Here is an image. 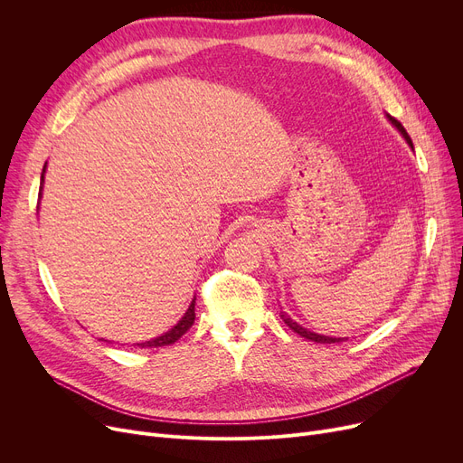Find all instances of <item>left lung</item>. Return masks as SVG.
I'll return each instance as SVG.
<instances>
[{"label":"left lung","mask_w":463,"mask_h":463,"mask_svg":"<svg viewBox=\"0 0 463 463\" xmlns=\"http://www.w3.org/2000/svg\"><path fill=\"white\" fill-rule=\"evenodd\" d=\"M388 119L392 121V124L398 128V131L405 137V140H407V144L411 146L412 148V140H411V137L407 135V131H405V128L400 124V121L396 119V118H392V116H388ZM281 315V319H283V323L293 330V332H297L298 335H302V337H306V339H311V342H317V344H337V342H344V337H328V335H321V334H315V332H309V330H306L304 326H300L298 323H295L293 319L288 317V315L285 313V311H281L279 313Z\"/></svg>","instance_id":"8db88e82"}]
</instances>
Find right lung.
<instances>
[{
    "instance_id": "add662e5",
    "label": "right lung",
    "mask_w": 463,
    "mask_h": 463,
    "mask_svg": "<svg viewBox=\"0 0 463 463\" xmlns=\"http://www.w3.org/2000/svg\"><path fill=\"white\" fill-rule=\"evenodd\" d=\"M44 168H46V165H44ZM44 168H43V175H41V191H43V178H44ZM193 321H194V298H193V302H191V306L187 307V311H185V315L184 317L180 319V323L175 326V328H170L168 332H165L163 335H159V337H156V339H150V342H144V344H137L138 347H165V345H173L175 342H178V339L191 328V325H193Z\"/></svg>"
}]
</instances>
